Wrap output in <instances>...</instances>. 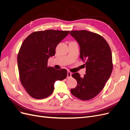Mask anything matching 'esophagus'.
I'll return each instance as SVG.
<instances>
[{"label": "esophagus", "mask_w": 130, "mask_h": 130, "mask_svg": "<svg viewBox=\"0 0 130 130\" xmlns=\"http://www.w3.org/2000/svg\"><path fill=\"white\" fill-rule=\"evenodd\" d=\"M72 76V73L70 71L67 72V78H70Z\"/></svg>", "instance_id": "esophagus-1"}]
</instances>
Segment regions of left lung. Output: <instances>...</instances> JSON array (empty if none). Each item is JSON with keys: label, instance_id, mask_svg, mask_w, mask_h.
I'll use <instances>...</instances> for the list:
<instances>
[{"label": "left lung", "instance_id": "obj_1", "mask_svg": "<svg viewBox=\"0 0 130 130\" xmlns=\"http://www.w3.org/2000/svg\"><path fill=\"white\" fill-rule=\"evenodd\" d=\"M70 35L80 47V58L85 62L86 74H72L77 81L75 88L71 89L73 95L82 100L96 96L104 88L113 70L111 48L101 35L87 30L71 31Z\"/></svg>", "mask_w": 130, "mask_h": 130}]
</instances>
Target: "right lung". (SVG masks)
I'll use <instances>...</instances> for the list:
<instances>
[{
  "label": "right lung",
  "instance_id": "right-lung-1",
  "mask_svg": "<svg viewBox=\"0 0 130 130\" xmlns=\"http://www.w3.org/2000/svg\"><path fill=\"white\" fill-rule=\"evenodd\" d=\"M69 33V31L54 30L36 31L23 41L17 56L19 78L31 97L42 99L50 96L55 82L64 80L67 76L66 69L48 67V61Z\"/></svg>",
  "mask_w": 130,
  "mask_h": 130
}]
</instances>
